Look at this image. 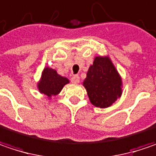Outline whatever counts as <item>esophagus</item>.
Listing matches in <instances>:
<instances>
[{
  "mask_svg": "<svg viewBox=\"0 0 156 156\" xmlns=\"http://www.w3.org/2000/svg\"><path fill=\"white\" fill-rule=\"evenodd\" d=\"M71 82L74 83V84H76V83H78V82H80V77H79V75H77V74H74L72 76V78H71Z\"/></svg>",
  "mask_w": 156,
  "mask_h": 156,
  "instance_id": "34e87169",
  "label": "esophagus"
}]
</instances>
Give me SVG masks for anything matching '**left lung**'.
Returning a JSON list of instances; mask_svg holds the SVG:
<instances>
[{"instance_id":"1","label":"left lung","mask_w":156,"mask_h":156,"mask_svg":"<svg viewBox=\"0 0 156 156\" xmlns=\"http://www.w3.org/2000/svg\"><path fill=\"white\" fill-rule=\"evenodd\" d=\"M90 101L99 108H107L120 98L122 80L108 57H96L83 82Z\"/></svg>"}]
</instances>
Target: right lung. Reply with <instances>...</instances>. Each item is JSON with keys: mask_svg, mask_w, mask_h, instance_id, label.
Returning <instances> with one entry per match:
<instances>
[{"mask_svg": "<svg viewBox=\"0 0 156 156\" xmlns=\"http://www.w3.org/2000/svg\"><path fill=\"white\" fill-rule=\"evenodd\" d=\"M68 82V79L57 74L54 69L45 67L42 73L41 80L37 84V88L42 94L51 98L58 95Z\"/></svg>", "mask_w": 156, "mask_h": 156, "instance_id": "add662e5", "label": "right lung"}]
</instances>
